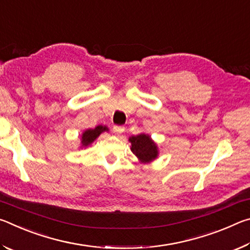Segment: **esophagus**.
<instances>
[{
    "instance_id": "34e87169",
    "label": "esophagus",
    "mask_w": 250,
    "mask_h": 250,
    "mask_svg": "<svg viewBox=\"0 0 250 250\" xmlns=\"http://www.w3.org/2000/svg\"><path fill=\"white\" fill-rule=\"evenodd\" d=\"M113 132H115L117 135H119V134H121L122 132H124L125 131V126H121V125H115L113 126Z\"/></svg>"
}]
</instances>
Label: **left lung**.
<instances>
[{
	"mask_svg": "<svg viewBox=\"0 0 250 250\" xmlns=\"http://www.w3.org/2000/svg\"><path fill=\"white\" fill-rule=\"evenodd\" d=\"M129 142L131 143V151L141 163H150L158 158V146L149 134L132 135L129 138Z\"/></svg>",
	"mask_w": 250,
	"mask_h": 250,
	"instance_id": "8db88e82",
	"label": "left lung"
}]
</instances>
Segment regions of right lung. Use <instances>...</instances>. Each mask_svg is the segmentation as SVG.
<instances>
[{
    "instance_id": "add662e5",
    "label": "right lung",
    "mask_w": 250,
    "mask_h": 250,
    "mask_svg": "<svg viewBox=\"0 0 250 250\" xmlns=\"http://www.w3.org/2000/svg\"><path fill=\"white\" fill-rule=\"evenodd\" d=\"M104 131H109L105 125H97L95 129H88L84 131L82 135V147H86L91 145Z\"/></svg>"
}]
</instances>
